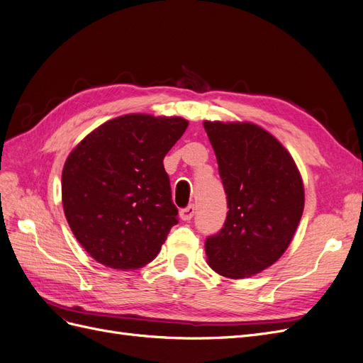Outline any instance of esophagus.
<instances>
[{"mask_svg":"<svg viewBox=\"0 0 363 363\" xmlns=\"http://www.w3.org/2000/svg\"><path fill=\"white\" fill-rule=\"evenodd\" d=\"M194 213H195V207L191 204L188 207H184L180 211V218L183 219V221H191V219L194 218Z\"/></svg>","mask_w":363,"mask_h":363,"instance_id":"34e87169","label":"esophagus"}]
</instances>
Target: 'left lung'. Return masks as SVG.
I'll return each instance as SVG.
<instances>
[{
  "label": "left lung",
  "instance_id": "1",
  "mask_svg": "<svg viewBox=\"0 0 363 363\" xmlns=\"http://www.w3.org/2000/svg\"><path fill=\"white\" fill-rule=\"evenodd\" d=\"M227 195L224 227L206 239L207 263L230 279L251 277L276 263L303 215L298 168L280 142L251 123L204 121Z\"/></svg>",
  "mask_w": 363,
  "mask_h": 363
}]
</instances>
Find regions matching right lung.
<instances>
[{
    "label": "right lung",
    "mask_w": 363,
    "mask_h": 363,
    "mask_svg": "<svg viewBox=\"0 0 363 363\" xmlns=\"http://www.w3.org/2000/svg\"><path fill=\"white\" fill-rule=\"evenodd\" d=\"M188 121L130 113L107 121L77 145L62 172V203L80 245L113 269L155 259L179 223L163 157Z\"/></svg>",
    "instance_id": "obj_1"
}]
</instances>
